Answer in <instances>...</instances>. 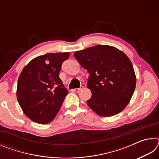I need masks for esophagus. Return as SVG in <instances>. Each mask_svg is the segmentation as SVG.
<instances>
[{
	"mask_svg": "<svg viewBox=\"0 0 159 159\" xmlns=\"http://www.w3.org/2000/svg\"><path fill=\"white\" fill-rule=\"evenodd\" d=\"M83 86H80L79 88H74V89H73V91L75 93H79L80 90L83 89Z\"/></svg>",
	"mask_w": 159,
	"mask_h": 159,
	"instance_id": "esophagus-1",
	"label": "esophagus"
}]
</instances>
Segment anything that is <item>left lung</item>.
Wrapping results in <instances>:
<instances>
[{"instance_id":"1","label":"left lung","mask_w":159,"mask_h":159,"mask_svg":"<svg viewBox=\"0 0 159 159\" xmlns=\"http://www.w3.org/2000/svg\"><path fill=\"white\" fill-rule=\"evenodd\" d=\"M74 55L90 74L87 87L92 96L88 106L104 117L124 109L136 85L133 64L125 54L110 45H97L76 51Z\"/></svg>"}]
</instances>
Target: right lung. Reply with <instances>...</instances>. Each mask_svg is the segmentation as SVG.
<instances>
[{
  "instance_id": "right-lung-1",
  "label": "right lung",
  "mask_w": 159,
  "mask_h": 159,
  "mask_svg": "<svg viewBox=\"0 0 159 159\" xmlns=\"http://www.w3.org/2000/svg\"><path fill=\"white\" fill-rule=\"evenodd\" d=\"M69 52L49 53L32 60L21 72L17 98L22 111L33 121L46 124L57 114L68 90L60 79L61 64Z\"/></svg>"
}]
</instances>
